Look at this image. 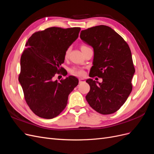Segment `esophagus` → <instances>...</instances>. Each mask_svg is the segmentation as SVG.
I'll list each match as a JSON object with an SVG mask.
<instances>
[{
	"label": "esophagus",
	"instance_id": "34e87169",
	"mask_svg": "<svg viewBox=\"0 0 154 154\" xmlns=\"http://www.w3.org/2000/svg\"><path fill=\"white\" fill-rule=\"evenodd\" d=\"M85 81L83 80V79H79V83H84Z\"/></svg>",
	"mask_w": 154,
	"mask_h": 154
}]
</instances>
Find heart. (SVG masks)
I'll use <instances>...</instances> for the list:
<instances>
[{
    "label": "heart",
    "mask_w": 154,
    "mask_h": 154,
    "mask_svg": "<svg viewBox=\"0 0 154 154\" xmlns=\"http://www.w3.org/2000/svg\"><path fill=\"white\" fill-rule=\"evenodd\" d=\"M80 48H81V50L82 51V52H83V51L85 50L86 49H87L88 48L85 45H82L80 46ZM70 50H71V48H68L66 51H65V53H64V57L65 58L68 57L69 52H70ZM69 72H70V73L72 74V75L76 76H83L85 74V72L83 69H82L80 68H78V67H72V68L70 69Z\"/></svg>",
    "instance_id": "obj_1"
}]
</instances>
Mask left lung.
Returning <instances> with one entry per match:
<instances>
[{
  "label": "left lung",
  "instance_id": "left-lung-1",
  "mask_svg": "<svg viewBox=\"0 0 154 154\" xmlns=\"http://www.w3.org/2000/svg\"><path fill=\"white\" fill-rule=\"evenodd\" d=\"M80 38L94 49L89 76L103 79L101 83L88 79V103L101 114L118 111L132 90L135 72L131 51L125 40L111 27L100 25L82 30Z\"/></svg>",
  "mask_w": 154,
  "mask_h": 154
}]
</instances>
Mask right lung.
Segmentation results:
<instances>
[{"label":"right lung","instance_id":"right-lung-1","mask_svg":"<svg viewBox=\"0 0 154 154\" xmlns=\"http://www.w3.org/2000/svg\"><path fill=\"white\" fill-rule=\"evenodd\" d=\"M80 30V27H49L35 32L26 44L18 81L26 103L40 118L58 116L66 108L69 94L78 84L73 76L60 82L54 81L53 78L66 72L61 67L65 51L77 39Z\"/></svg>","mask_w":154,"mask_h":154}]
</instances>
